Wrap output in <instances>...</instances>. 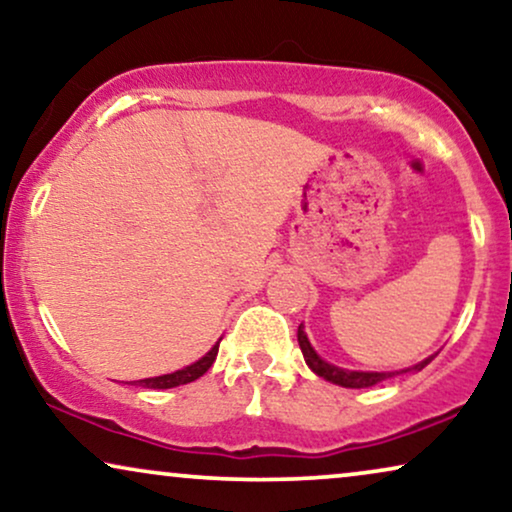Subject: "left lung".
Instances as JSON below:
<instances>
[{
  "label": "left lung",
  "instance_id": "obj_1",
  "mask_svg": "<svg viewBox=\"0 0 512 512\" xmlns=\"http://www.w3.org/2000/svg\"><path fill=\"white\" fill-rule=\"evenodd\" d=\"M298 345H300V349H303L305 363L314 370V373H317L319 377H324V380H328V382L340 384V387H347V389H366V387H373V384H377V382L387 380V377L410 373V370H422L426 363L433 359V356H429L426 361L417 363V366H412L408 370H401V373H359V370H342L338 366H331V363H326L324 359H321V356L314 352L310 340H307L303 324L298 326Z\"/></svg>",
  "mask_w": 512,
  "mask_h": 512
}]
</instances>
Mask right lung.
<instances>
[{
  "instance_id": "obj_1",
  "label": "right lung",
  "mask_w": 512,
  "mask_h": 512,
  "mask_svg": "<svg viewBox=\"0 0 512 512\" xmlns=\"http://www.w3.org/2000/svg\"><path fill=\"white\" fill-rule=\"evenodd\" d=\"M216 354H219V342H216V345L209 349V352L202 356L200 361H195V363H191V366L177 370V373L160 375V377H149V380H139V387H146V389H172V387H179V384H188V382L198 380V377H202L209 368H212Z\"/></svg>"
}]
</instances>
